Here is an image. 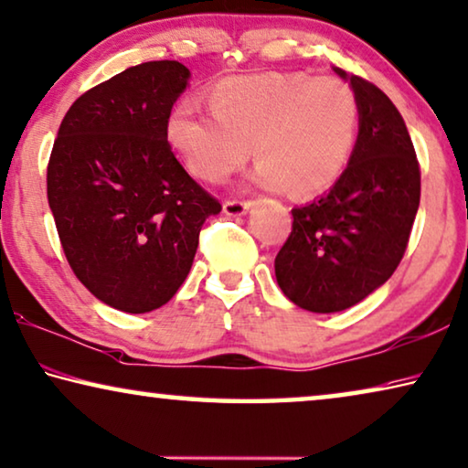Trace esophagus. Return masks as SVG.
I'll return each mask as SVG.
<instances>
[{
	"label": "esophagus",
	"instance_id": "34e87169",
	"mask_svg": "<svg viewBox=\"0 0 468 468\" xmlns=\"http://www.w3.org/2000/svg\"><path fill=\"white\" fill-rule=\"evenodd\" d=\"M251 207V202H237V199H229V202L222 204V210H225L227 217H243Z\"/></svg>",
	"mask_w": 468,
	"mask_h": 468
}]
</instances>
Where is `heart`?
Returning a JSON list of instances; mask_svg holds the SVG:
<instances>
[{
	"mask_svg": "<svg viewBox=\"0 0 468 468\" xmlns=\"http://www.w3.org/2000/svg\"><path fill=\"white\" fill-rule=\"evenodd\" d=\"M210 98L212 112L183 100L166 118L168 145L199 181H225L254 150L258 185L306 197L331 187L352 158L360 106L337 77H229Z\"/></svg>",
	"mask_w": 468,
	"mask_h": 468,
	"instance_id": "1",
	"label": "heart"
}]
</instances>
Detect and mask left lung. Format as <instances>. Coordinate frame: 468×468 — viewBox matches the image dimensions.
<instances>
[{
	"label": "left lung",
	"instance_id": "1",
	"mask_svg": "<svg viewBox=\"0 0 468 468\" xmlns=\"http://www.w3.org/2000/svg\"><path fill=\"white\" fill-rule=\"evenodd\" d=\"M358 98V137L335 185L293 207L274 274L295 306L331 314L379 289L402 261L420 202V170L406 122L379 87L333 69Z\"/></svg>",
	"mask_w": 468,
	"mask_h": 468
}]
</instances>
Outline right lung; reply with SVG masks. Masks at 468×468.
Returning a JSON list of instances; mask_svg holds the SVG:
<instances>
[{"instance_id": "obj_1", "label": "right lung", "mask_w": 468, "mask_h": 468, "mask_svg": "<svg viewBox=\"0 0 468 468\" xmlns=\"http://www.w3.org/2000/svg\"><path fill=\"white\" fill-rule=\"evenodd\" d=\"M189 77L181 62H144L89 89L49 155L48 202L66 261L95 298L129 314L173 298L202 225L220 212L166 139Z\"/></svg>"}]
</instances>
